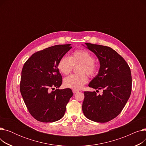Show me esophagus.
Listing matches in <instances>:
<instances>
[{
    "mask_svg": "<svg viewBox=\"0 0 146 146\" xmlns=\"http://www.w3.org/2000/svg\"><path fill=\"white\" fill-rule=\"evenodd\" d=\"M72 91H73V94H76V93L79 92V90H76V89H73V90H72Z\"/></svg>",
    "mask_w": 146,
    "mask_h": 146,
    "instance_id": "esophagus-1",
    "label": "esophagus"
}]
</instances>
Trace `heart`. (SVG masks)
I'll list each match as a JSON object with an SVG mask.
<instances>
[{"mask_svg":"<svg viewBox=\"0 0 146 146\" xmlns=\"http://www.w3.org/2000/svg\"><path fill=\"white\" fill-rule=\"evenodd\" d=\"M78 73L72 74L64 79L66 87L76 90L82 88L88 81L87 74L90 77H94L98 71V65L95 61L92 54L86 50H76L72 52L70 57L63 56L58 63L60 72L64 75L70 74L74 66H79Z\"/></svg>","mask_w":146,"mask_h":146,"instance_id":"obj_1","label":"heart"}]
</instances>
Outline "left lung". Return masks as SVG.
<instances>
[{"instance_id": "left-lung-1", "label": "left lung", "mask_w": 146, "mask_h": 146, "mask_svg": "<svg viewBox=\"0 0 146 146\" xmlns=\"http://www.w3.org/2000/svg\"><path fill=\"white\" fill-rule=\"evenodd\" d=\"M98 58L100 68L89 86L103 90L84 92L82 111L85 117L97 122H106L117 117L131 95L132 78L125 60L112 48L101 45L85 43Z\"/></svg>"}]
</instances>
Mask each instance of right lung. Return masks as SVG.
Returning a JSON list of instances; mask_svg holds the SVG:
<instances>
[{"instance_id": "1", "label": "right lung", "mask_w": 146, "mask_h": 146, "mask_svg": "<svg viewBox=\"0 0 146 146\" xmlns=\"http://www.w3.org/2000/svg\"><path fill=\"white\" fill-rule=\"evenodd\" d=\"M72 48L70 44L56 45L37 51L23 66L21 94L29 112L38 121L55 122L64 116L73 92L69 88L58 89L63 81L58 63Z\"/></svg>"}]
</instances>
